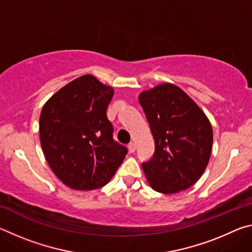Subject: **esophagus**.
<instances>
[{
  "instance_id": "obj_1",
  "label": "esophagus",
  "mask_w": 252,
  "mask_h": 252,
  "mask_svg": "<svg viewBox=\"0 0 252 252\" xmlns=\"http://www.w3.org/2000/svg\"><path fill=\"white\" fill-rule=\"evenodd\" d=\"M127 149H129V152L130 153H133L135 151V144L134 143H130L129 146H127Z\"/></svg>"
}]
</instances>
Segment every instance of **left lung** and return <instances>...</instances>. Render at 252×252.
Listing matches in <instances>:
<instances>
[{
	"instance_id": "1",
	"label": "left lung",
	"mask_w": 252,
	"mask_h": 252,
	"mask_svg": "<svg viewBox=\"0 0 252 252\" xmlns=\"http://www.w3.org/2000/svg\"><path fill=\"white\" fill-rule=\"evenodd\" d=\"M155 139V155L142 164L157 192L172 194L197 182L211 156L212 126L199 105L172 83L139 94Z\"/></svg>"
}]
</instances>
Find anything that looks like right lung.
Instances as JSON below:
<instances>
[{"label": "right lung", "instance_id": "add662e5", "mask_svg": "<svg viewBox=\"0 0 252 252\" xmlns=\"http://www.w3.org/2000/svg\"><path fill=\"white\" fill-rule=\"evenodd\" d=\"M114 90L92 74L71 81L45 102L40 141L50 168L73 190L99 189L125 160L127 149L113 140L106 109Z\"/></svg>", "mask_w": 252, "mask_h": 252}]
</instances>
